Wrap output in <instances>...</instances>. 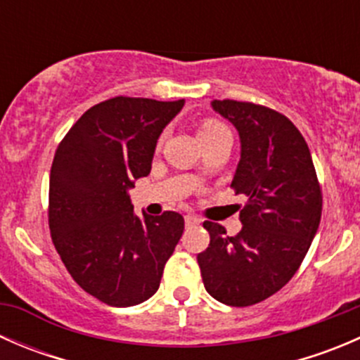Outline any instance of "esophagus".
Listing matches in <instances>:
<instances>
[{
    "label": "esophagus",
    "instance_id": "34e87169",
    "mask_svg": "<svg viewBox=\"0 0 360 360\" xmlns=\"http://www.w3.org/2000/svg\"><path fill=\"white\" fill-rule=\"evenodd\" d=\"M184 221H186V226H197V224H200V217L193 216V214L184 216Z\"/></svg>",
    "mask_w": 360,
    "mask_h": 360
}]
</instances>
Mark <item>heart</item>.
<instances>
[{
    "mask_svg": "<svg viewBox=\"0 0 360 360\" xmlns=\"http://www.w3.org/2000/svg\"><path fill=\"white\" fill-rule=\"evenodd\" d=\"M223 132H230V130L226 129V125H223L221 122H217V120L205 118L198 123V136H200L202 143H205V141L212 139V137L219 136V134H223Z\"/></svg>",
    "mask_w": 360,
    "mask_h": 360,
    "instance_id": "heart-1",
    "label": "heart"
}]
</instances>
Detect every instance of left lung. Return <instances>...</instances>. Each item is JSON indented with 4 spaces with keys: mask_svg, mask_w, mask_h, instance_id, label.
Here are the masks:
<instances>
[{
    "mask_svg": "<svg viewBox=\"0 0 360 360\" xmlns=\"http://www.w3.org/2000/svg\"><path fill=\"white\" fill-rule=\"evenodd\" d=\"M212 108L240 134L231 188L248 202L235 237L203 221L210 242L197 261L214 300L250 307L281 291L301 266L321 223L322 191L307 141L288 116L233 99L214 101Z\"/></svg>",
    "mask_w": 360,
    "mask_h": 360,
    "instance_id": "obj_1",
    "label": "left lung"
}]
</instances>
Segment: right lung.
Wrapping results in <instances>:
<instances>
[{
    "instance_id": "right-lung-1",
    "label": "right lung",
    "mask_w": 360,
    "mask_h": 360,
    "mask_svg": "<svg viewBox=\"0 0 360 360\" xmlns=\"http://www.w3.org/2000/svg\"><path fill=\"white\" fill-rule=\"evenodd\" d=\"M184 101L118 96L82 115L50 170L52 242L76 284L110 307H134L158 291L184 230L181 214L144 219L127 190L150 174L157 139Z\"/></svg>"
}]
</instances>
